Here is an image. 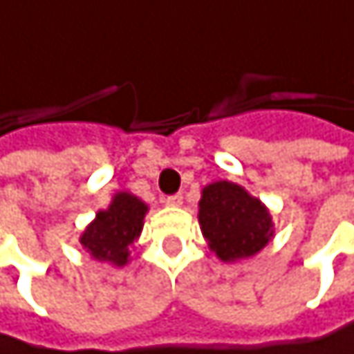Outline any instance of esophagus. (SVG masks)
Listing matches in <instances>:
<instances>
[{
  "label": "esophagus",
  "mask_w": 354,
  "mask_h": 354,
  "mask_svg": "<svg viewBox=\"0 0 354 354\" xmlns=\"http://www.w3.org/2000/svg\"><path fill=\"white\" fill-rule=\"evenodd\" d=\"M163 203L167 207H180L183 205V195H169V197L163 199Z\"/></svg>",
  "instance_id": "esophagus-1"
}]
</instances>
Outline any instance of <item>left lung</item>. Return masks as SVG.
Instances as JSON below:
<instances>
[{
	"label": "left lung",
	"mask_w": 354,
	"mask_h": 354,
	"mask_svg": "<svg viewBox=\"0 0 354 354\" xmlns=\"http://www.w3.org/2000/svg\"><path fill=\"white\" fill-rule=\"evenodd\" d=\"M199 226L209 251L224 263L257 255L276 234L268 205L230 180L203 187Z\"/></svg>",
	"instance_id": "1"
}]
</instances>
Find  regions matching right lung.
<instances>
[{"label":"right lung","mask_w":354,"mask_h":354,"mask_svg":"<svg viewBox=\"0 0 354 354\" xmlns=\"http://www.w3.org/2000/svg\"><path fill=\"white\" fill-rule=\"evenodd\" d=\"M149 205L128 191H118L105 209L82 230L80 247L101 263L124 268L130 261V249L138 241Z\"/></svg>","instance_id":"add662e5"}]
</instances>
